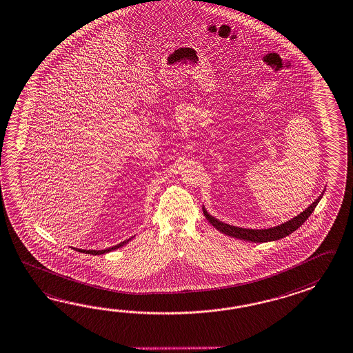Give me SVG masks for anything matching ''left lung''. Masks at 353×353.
<instances>
[{"label": "left lung", "instance_id": "1", "mask_svg": "<svg viewBox=\"0 0 353 353\" xmlns=\"http://www.w3.org/2000/svg\"><path fill=\"white\" fill-rule=\"evenodd\" d=\"M321 197V196H319L313 204L310 205L301 214H299L298 216H295L294 219L289 220L281 225L270 228V229H244V228L233 227V225L221 223L219 220L212 218V215L206 212L205 209H203V210H204L205 218L210 221L212 227L216 228L221 233L230 235V236L236 238V239H242V241H250V242H254V243H263V242H271V241L281 239L283 236L291 234L298 228L301 227L304 224V221L314 212V209L316 208Z\"/></svg>", "mask_w": 353, "mask_h": 353}]
</instances>
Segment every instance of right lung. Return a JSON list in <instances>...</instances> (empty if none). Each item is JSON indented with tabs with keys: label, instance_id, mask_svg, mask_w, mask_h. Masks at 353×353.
Returning a JSON list of instances; mask_svg holds the SVG:
<instances>
[{
	"label": "right lung",
	"instance_id": "add662e5",
	"mask_svg": "<svg viewBox=\"0 0 353 353\" xmlns=\"http://www.w3.org/2000/svg\"><path fill=\"white\" fill-rule=\"evenodd\" d=\"M130 239H128V241H124V242H121V243L117 244V245H114V247H110L108 250H102V251H87V250H79V252H83V253H87V254H103V253H108V252L114 251V250H118L120 247H123L124 244L128 243Z\"/></svg>",
	"mask_w": 353,
	"mask_h": 353
}]
</instances>
